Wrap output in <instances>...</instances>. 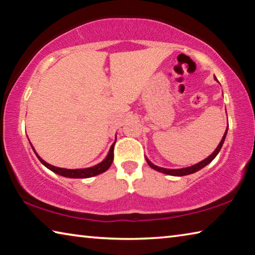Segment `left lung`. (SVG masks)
I'll return each instance as SVG.
<instances>
[{
  "mask_svg": "<svg viewBox=\"0 0 255 255\" xmlns=\"http://www.w3.org/2000/svg\"><path fill=\"white\" fill-rule=\"evenodd\" d=\"M217 81V80H216ZM228 129V128H227ZM227 129L225 133H224V136L222 138L221 143H219V145L217 146V148H216L213 153H211L208 157L205 158L204 161H201L199 163L195 164V165L192 166H189V167H183V169H164V167H159V166H156L154 165V164L149 161L148 158H146V161H147L148 165L152 167V169L156 170L158 172H162V173H165V174H169V175H174V176H183V175H188V174H192L195 173V172L201 170L202 167H205L206 165H208V164L213 161V159L217 156V154L219 153V150L222 149V146L224 144V141H225V138H226V135H227Z\"/></svg>",
  "mask_w": 255,
  "mask_h": 255,
  "instance_id": "1",
  "label": "left lung"
}]
</instances>
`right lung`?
<instances>
[{
  "label": "right lung",
  "mask_w": 255,
  "mask_h": 255,
  "mask_svg": "<svg viewBox=\"0 0 255 255\" xmlns=\"http://www.w3.org/2000/svg\"><path fill=\"white\" fill-rule=\"evenodd\" d=\"M117 139V138H116ZM116 143V141H115ZM115 143L111 145L109 153L106 156V158L103 159L102 162H100L97 165L91 166V167H86V169H75V170H71V169H63V167H57V166H54V165H50L47 162H45L44 159H42L39 155L36 153V150H34L33 146L31 145V147L33 149L34 154L37 155V157L39 161L44 164V165L47 167V169H49L50 171H53L54 173L56 174H59L62 176H66V178H72V179H86V178H91V176H96L98 174H101L103 172H106L109 167L111 166L112 161H114V147H115Z\"/></svg>",
  "instance_id": "1"
}]
</instances>
